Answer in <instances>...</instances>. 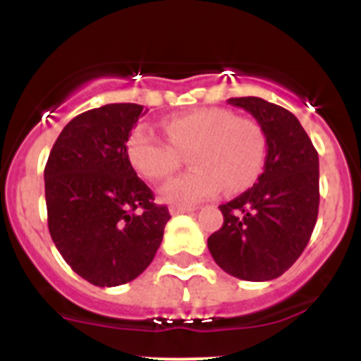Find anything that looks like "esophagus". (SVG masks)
<instances>
[{"label": "esophagus", "instance_id": "esophagus-1", "mask_svg": "<svg viewBox=\"0 0 361 361\" xmlns=\"http://www.w3.org/2000/svg\"><path fill=\"white\" fill-rule=\"evenodd\" d=\"M197 209L195 206H171V214L173 216H176V214H183V213H194V211Z\"/></svg>", "mask_w": 361, "mask_h": 361}]
</instances>
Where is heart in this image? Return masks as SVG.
<instances>
[{
    "label": "heart",
    "mask_w": 361,
    "mask_h": 361,
    "mask_svg": "<svg viewBox=\"0 0 361 361\" xmlns=\"http://www.w3.org/2000/svg\"><path fill=\"white\" fill-rule=\"evenodd\" d=\"M162 140L148 126L134 127L126 143L130 166L152 181L167 180L187 154L194 169L164 185V201L190 204L213 197L221 185L241 192L258 178L265 141L253 120L235 116L225 108H202L166 120Z\"/></svg>",
    "instance_id": "obj_1"
}]
</instances>
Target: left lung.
Masks as SVG:
<instances>
[{"mask_svg":"<svg viewBox=\"0 0 361 361\" xmlns=\"http://www.w3.org/2000/svg\"><path fill=\"white\" fill-rule=\"evenodd\" d=\"M255 116L267 143L264 173L253 187L221 204L224 224L209 235L211 257L245 281L279 278L295 264L314 231L319 160L297 116L262 97H231Z\"/></svg>","mask_w":361,"mask_h":361,"instance_id":"obj_1","label":"left lung"}]
</instances>
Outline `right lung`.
Instances as JSON below:
<instances>
[{
	"instance_id": "right-lung-1",
	"label": "right lung",
	"mask_w": 361,
	"mask_h": 361,
	"mask_svg": "<svg viewBox=\"0 0 361 361\" xmlns=\"http://www.w3.org/2000/svg\"><path fill=\"white\" fill-rule=\"evenodd\" d=\"M143 113L134 103L94 108L71 120L45 166L52 241L96 286L136 279L154 260L171 214L130 166L126 143Z\"/></svg>"
}]
</instances>
